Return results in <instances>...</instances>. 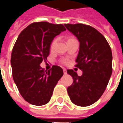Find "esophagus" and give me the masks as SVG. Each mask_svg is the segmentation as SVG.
Returning a JSON list of instances; mask_svg holds the SVG:
<instances>
[{
    "instance_id": "1",
    "label": "esophagus",
    "mask_w": 123,
    "mask_h": 123,
    "mask_svg": "<svg viewBox=\"0 0 123 123\" xmlns=\"http://www.w3.org/2000/svg\"><path fill=\"white\" fill-rule=\"evenodd\" d=\"M63 72H64V74H67V70L65 69V68H63Z\"/></svg>"
}]
</instances>
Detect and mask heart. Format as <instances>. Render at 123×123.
<instances>
[{"label": "heart", "instance_id": "heart-1", "mask_svg": "<svg viewBox=\"0 0 123 123\" xmlns=\"http://www.w3.org/2000/svg\"><path fill=\"white\" fill-rule=\"evenodd\" d=\"M73 39V38H70L68 40H70V39ZM56 39H54L53 41V42L51 43V49L52 50V49H53L54 47H55V44H56ZM62 62L63 63H64V64H66V63H67V60H63L62 61Z\"/></svg>", "mask_w": 123, "mask_h": 123}]
</instances>
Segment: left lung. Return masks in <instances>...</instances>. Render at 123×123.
Wrapping results in <instances>:
<instances>
[{
  "label": "left lung",
  "mask_w": 123,
  "mask_h": 123,
  "mask_svg": "<svg viewBox=\"0 0 123 123\" xmlns=\"http://www.w3.org/2000/svg\"><path fill=\"white\" fill-rule=\"evenodd\" d=\"M80 43L76 67L83 72L79 76L73 70L67 73L73 83L67 88L72 103L81 107L89 106L100 98L112 74V52L106 39L90 25L82 24H64Z\"/></svg>",
  "instance_id": "1"
}]
</instances>
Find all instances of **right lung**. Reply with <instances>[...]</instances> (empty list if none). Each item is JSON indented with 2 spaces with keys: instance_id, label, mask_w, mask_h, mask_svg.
I'll list each match as a JSON object with an SVG mask.
<instances>
[{
  "instance_id": "add662e5",
  "label": "right lung",
  "mask_w": 123,
  "mask_h": 123,
  "mask_svg": "<svg viewBox=\"0 0 123 123\" xmlns=\"http://www.w3.org/2000/svg\"><path fill=\"white\" fill-rule=\"evenodd\" d=\"M66 30L62 24L47 22L33 23L18 35L11 55L12 76L20 94L34 105H43L51 99L63 70L54 65L44 71L40 67L49 55L54 37Z\"/></svg>"
}]
</instances>
